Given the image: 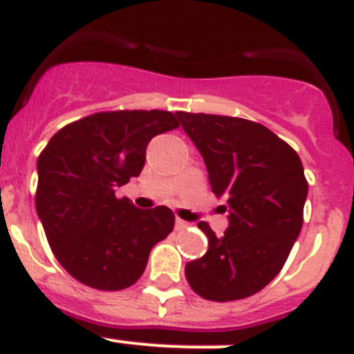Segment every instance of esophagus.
<instances>
[{
    "mask_svg": "<svg viewBox=\"0 0 354 354\" xmlns=\"http://www.w3.org/2000/svg\"><path fill=\"white\" fill-rule=\"evenodd\" d=\"M188 227H189V223H186V221H183V218H177V221H175V230L183 232V230H188Z\"/></svg>",
    "mask_w": 354,
    "mask_h": 354,
    "instance_id": "1",
    "label": "esophagus"
}]
</instances>
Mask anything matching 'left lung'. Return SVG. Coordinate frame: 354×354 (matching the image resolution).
I'll list each match as a JSON object with an SVG mask.
<instances>
[{"mask_svg":"<svg viewBox=\"0 0 354 354\" xmlns=\"http://www.w3.org/2000/svg\"><path fill=\"white\" fill-rule=\"evenodd\" d=\"M177 118L230 213L223 236L198 223L208 251L186 264V280L206 300L246 299L279 275L302 230L308 197L302 160L259 122L213 113L177 112Z\"/></svg>","mask_w":354,"mask_h":354,"instance_id":"8db88e82","label":"left lung"}]
</instances>
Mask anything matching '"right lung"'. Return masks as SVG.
Returning a JSON list of instances; mask_svg holds the SVG:
<instances>
[{
    "mask_svg": "<svg viewBox=\"0 0 354 354\" xmlns=\"http://www.w3.org/2000/svg\"><path fill=\"white\" fill-rule=\"evenodd\" d=\"M177 127L166 110L99 112L61 128L39 153L37 217L55 259L81 284L130 288L171 233L170 208L139 209L115 189L141 174L151 137Z\"/></svg>",
    "mask_w": 354,
    "mask_h": 354,
    "instance_id": "right-lung-1",
    "label": "right lung"
}]
</instances>
